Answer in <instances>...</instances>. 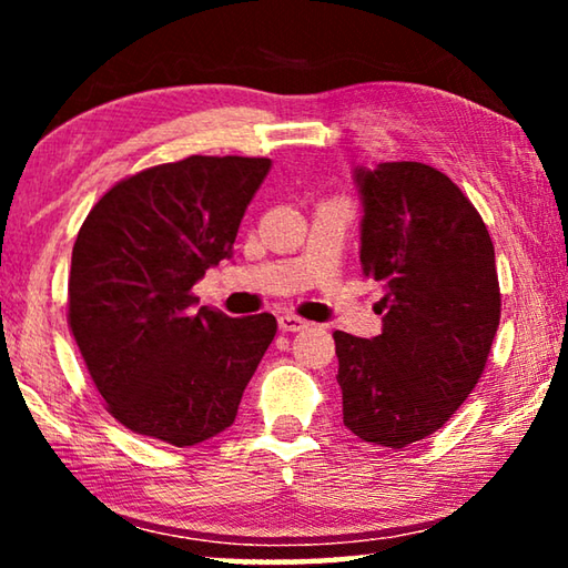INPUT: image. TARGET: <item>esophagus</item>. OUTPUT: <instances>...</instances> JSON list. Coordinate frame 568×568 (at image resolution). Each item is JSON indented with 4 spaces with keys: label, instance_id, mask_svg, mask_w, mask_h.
<instances>
[{
    "label": "esophagus",
    "instance_id": "34e87169",
    "mask_svg": "<svg viewBox=\"0 0 568 568\" xmlns=\"http://www.w3.org/2000/svg\"><path fill=\"white\" fill-rule=\"evenodd\" d=\"M277 328H281L283 333H297V331L307 328V323L303 318H297V315L285 313V315H277Z\"/></svg>",
    "mask_w": 568,
    "mask_h": 568
}]
</instances>
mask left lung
Listing matches in <instances>:
<instances>
[{"mask_svg":"<svg viewBox=\"0 0 568 568\" xmlns=\"http://www.w3.org/2000/svg\"><path fill=\"white\" fill-rule=\"evenodd\" d=\"M361 267L383 285V331H335L343 423L403 448L454 416L484 373L501 318L494 243L468 197L423 162L355 168Z\"/></svg>","mask_w":568,"mask_h":568,"instance_id":"obj_1","label":"left lung"}]
</instances>
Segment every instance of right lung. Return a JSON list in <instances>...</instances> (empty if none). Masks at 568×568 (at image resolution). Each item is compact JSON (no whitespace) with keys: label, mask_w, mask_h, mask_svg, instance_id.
Wrapping results in <instances>:
<instances>
[{"label":"right lung","mask_w":568,"mask_h":568,"mask_svg":"<svg viewBox=\"0 0 568 568\" xmlns=\"http://www.w3.org/2000/svg\"><path fill=\"white\" fill-rule=\"evenodd\" d=\"M267 170V158L168 162L118 182L82 223L70 328L108 410L134 434L182 448L233 426L277 323L195 311L190 291L233 257Z\"/></svg>","instance_id":"right-lung-1"}]
</instances>
